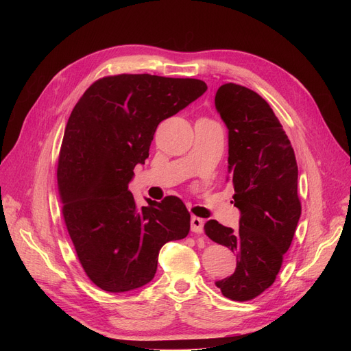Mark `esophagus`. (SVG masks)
Returning a JSON list of instances; mask_svg holds the SVG:
<instances>
[{"label":"esophagus","instance_id":"obj_1","mask_svg":"<svg viewBox=\"0 0 351 351\" xmlns=\"http://www.w3.org/2000/svg\"><path fill=\"white\" fill-rule=\"evenodd\" d=\"M204 219H200L197 216H192L191 219V228H192V232L193 233H202V230H204Z\"/></svg>","mask_w":351,"mask_h":351}]
</instances>
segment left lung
<instances>
[{
    "instance_id": "1",
    "label": "left lung",
    "mask_w": 351,
    "mask_h": 351,
    "mask_svg": "<svg viewBox=\"0 0 351 351\" xmlns=\"http://www.w3.org/2000/svg\"><path fill=\"white\" fill-rule=\"evenodd\" d=\"M215 105L229 131V173L241 220L236 230L209 220L205 233L237 257L234 273L215 285L225 298L247 302L273 285L296 232L298 162L282 123L254 90L225 84Z\"/></svg>"
}]
</instances>
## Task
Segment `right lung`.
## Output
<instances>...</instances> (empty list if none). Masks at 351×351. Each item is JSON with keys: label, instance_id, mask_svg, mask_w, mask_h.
<instances>
[{"label": "right lung", "instance_id": "right-lung-1", "mask_svg": "<svg viewBox=\"0 0 351 351\" xmlns=\"http://www.w3.org/2000/svg\"><path fill=\"white\" fill-rule=\"evenodd\" d=\"M193 78L121 73L92 84L73 106L58 159L62 216L90 282L110 293L149 283L160 247L186 237L191 213L176 196L138 206L128 185L158 125L205 94Z\"/></svg>", "mask_w": 351, "mask_h": 351}]
</instances>
